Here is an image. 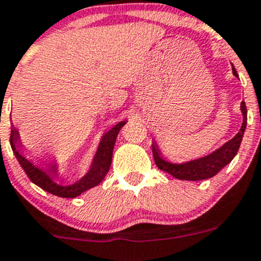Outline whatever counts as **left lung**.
Listing matches in <instances>:
<instances>
[{
	"instance_id": "1",
	"label": "left lung",
	"mask_w": 261,
	"mask_h": 261,
	"mask_svg": "<svg viewBox=\"0 0 261 261\" xmlns=\"http://www.w3.org/2000/svg\"><path fill=\"white\" fill-rule=\"evenodd\" d=\"M232 74L239 77L238 72L232 65ZM241 113H243V124H241L240 130L238 132L232 139L221 146L220 148L215 149L210 154L205 157H200L197 160L189 161L184 163H172L170 161L163 157L160 147L153 141L152 152L154 157V162L160 170L167 172L173 177L178 179H186V181H201V179H207L214 177L215 174L219 173L226 165H229L233 157L240 148L241 141H243L244 132L246 129V119H248V111H246L245 101H241L240 106Z\"/></svg>"
}]
</instances>
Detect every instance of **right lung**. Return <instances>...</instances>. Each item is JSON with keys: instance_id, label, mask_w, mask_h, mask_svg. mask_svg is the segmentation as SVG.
Wrapping results in <instances>:
<instances>
[{"instance_id": "add662e5", "label": "right lung", "mask_w": 261, "mask_h": 261, "mask_svg": "<svg viewBox=\"0 0 261 261\" xmlns=\"http://www.w3.org/2000/svg\"><path fill=\"white\" fill-rule=\"evenodd\" d=\"M125 123H127L125 120H122V122L117 123L112 129H109L103 134L89 171L79 181L68 185V186L59 185L56 182V179L59 178V165L56 161H50L49 163L44 162V167H40V166L35 165L34 162L28 160V157L23 153V146L21 143L20 133H18V130L13 125L11 128L10 143L11 148L13 150V154L17 158L18 163L23 168V171L26 172L29 178L36 186L45 190L46 192L59 196V197L74 198L82 195L85 191L98 186L103 181L104 177L107 176L112 165L115 139H117L118 133H119V130L122 129V127Z\"/></svg>"}]
</instances>
